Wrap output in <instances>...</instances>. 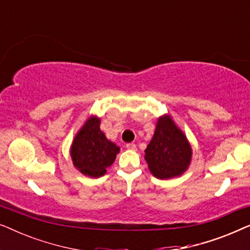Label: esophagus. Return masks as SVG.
I'll return each instance as SVG.
<instances>
[{
	"label": "esophagus",
	"mask_w": 250,
	"mask_h": 250,
	"mask_svg": "<svg viewBox=\"0 0 250 250\" xmlns=\"http://www.w3.org/2000/svg\"><path fill=\"white\" fill-rule=\"evenodd\" d=\"M126 148H127L128 150H135L136 146L134 145V143H127V145H126Z\"/></svg>",
	"instance_id": "esophagus-1"
}]
</instances>
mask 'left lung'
I'll return each instance as SVG.
<instances>
[{"mask_svg":"<svg viewBox=\"0 0 250 250\" xmlns=\"http://www.w3.org/2000/svg\"><path fill=\"white\" fill-rule=\"evenodd\" d=\"M145 152L149 170L159 180L181 176L192 158V148L186 134L169 115L158 118L155 133Z\"/></svg>","mask_w":250,"mask_h":250,"instance_id":"left-lung-1","label":"left lung"}]
</instances>
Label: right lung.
I'll return each mask as SVG.
<instances>
[{
	"label": "right lung",
	"mask_w": 250,
	"mask_h": 250,
	"mask_svg": "<svg viewBox=\"0 0 250 250\" xmlns=\"http://www.w3.org/2000/svg\"><path fill=\"white\" fill-rule=\"evenodd\" d=\"M100 123L97 116H90L70 146V157L76 169L94 179L107 173L119 152V146L105 138L100 129Z\"/></svg>",
	"instance_id": "1"
}]
</instances>
